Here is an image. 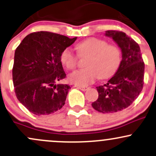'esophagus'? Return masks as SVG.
Here are the masks:
<instances>
[{
	"label": "esophagus",
	"mask_w": 156,
	"mask_h": 156,
	"mask_svg": "<svg viewBox=\"0 0 156 156\" xmlns=\"http://www.w3.org/2000/svg\"><path fill=\"white\" fill-rule=\"evenodd\" d=\"M77 88L79 89V90H82V91H86V90H88V87H83V86H77Z\"/></svg>",
	"instance_id": "esophagus-1"
}]
</instances>
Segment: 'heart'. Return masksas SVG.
<instances>
[{"label":"heart","instance_id":"obj_1","mask_svg":"<svg viewBox=\"0 0 156 156\" xmlns=\"http://www.w3.org/2000/svg\"><path fill=\"white\" fill-rule=\"evenodd\" d=\"M76 49L80 55H89L86 61L87 67L69 75V81L78 86L85 87L99 78H110L119 69L122 61V54L119 47L108 44L105 40L98 37H89L82 41L77 44ZM60 59L67 69L73 70L76 67L78 55L70 47L63 49Z\"/></svg>","mask_w":156,"mask_h":156}]
</instances>
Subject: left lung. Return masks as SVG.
<instances>
[{"mask_svg": "<svg viewBox=\"0 0 156 156\" xmlns=\"http://www.w3.org/2000/svg\"><path fill=\"white\" fill-rule=\"evenodd\" d=\"M120 47L122 61L119 69L103 86L97 87L98 98L92 107L102 113H112L126 109L141 93L144 85V63L139 45L124 32L106 31Z\"/></svg>", "mask_w": 156, "mask_h": 156, "instance_id": "left-lung-1", "label": "left lung"}]
</instances>
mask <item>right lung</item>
Returning a JSON list of instances; mask_svg holds the SVG:
<instances>
[{
	"mask_svg": "<svg viewBox=\"0 0 156 156\" xmlns=\"http://www.w3.org/2000/svg\"><path fill=\"white\" fill-rule=\"evenodd\" d=\"M76 39L41 31L26 36L15 49L12 69L15 95L32 113L52 114L65 104L70 87L56 84L66 78L60 55Z\"/></svg>",
	"mask_w": 156,
	"mask_h": 156,
	"instance_id": "obj_1",
	"label": "right lung"
}]
</instances>
